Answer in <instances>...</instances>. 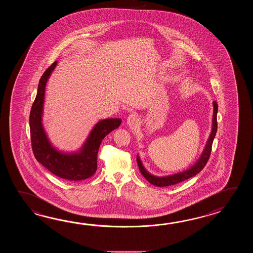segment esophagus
<instances>
[{"instance_id": "1", "label": "esophagus", "mask_w": 253, "mask_h": 253, "mask_svg": "<svg viewBox=\"0 0 253 253\" xmlns=\"http://www.w3.org/2000/svg\"><path fill=\"white\" fill-rule=\"evenodd\" d=\"M127 125L130 126H136L139 123V119L137 118V116H135L134 114H131L127 118Z\"/></svg>"}]
</instances>
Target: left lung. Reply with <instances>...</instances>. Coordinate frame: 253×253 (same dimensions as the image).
Listing matches in <instances>:
<instances>
[{"mask_svg":"<svg viewBox=\"0 0 253 253\" xmlns=\"http://www.w3.org/2000/svg\"><path fill=\"white\" fill-rule=\"evenodd\" d=\"M217 112H218V105L216 101H213V116H212L211 133L209 139L207 141V144L205 145V151H204L203 155L200 157L199 160L194 165V167H191L189 170H186L184 172L176 173L173 175H168L165 177H156V176L150 174L145 170L142 163L140 161L139 157L137 156L136 162H137V165L139 167V171L143 174V176L152 184L158 186V187H165V186H171V185H174L176 183H181L183 181L187 180L189 178L193 177L195 174L199 173L204 169V167H205V165L207 164V162L210 158L211 145H212V142H213L215 134L217 132Z\"/></svg>","mask_w":253,"mask_h":253,"instance_id":"obj_1","label":"left lung"}]
</instances>
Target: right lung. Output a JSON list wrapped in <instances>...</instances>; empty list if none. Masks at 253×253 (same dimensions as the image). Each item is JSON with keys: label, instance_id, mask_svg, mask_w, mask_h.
I'll return each mask as SVG.
<instances>
[{"label": "right lung", "instance_id": "right-lung-1", "mask_svg": "<svg viewBox=\"0 0 253 253\" xmlns=\"http://www.w3.org/2000/svg\"><path fill=\"white\" fill-rule=\"evenodd\" d=\"M57 61H54L39 81L38 91L30 113V130L33 155L43 167L58 177L70 181H81L97 171V152L104 137L121 124V119H104L92 129L83 148L77 154L59 153L49 144L42 124L44 92L46 82Z\"/></svg>", "mask_w": 253, "mask_h": 253}]
</instances>
